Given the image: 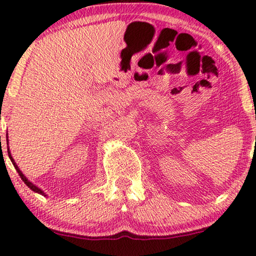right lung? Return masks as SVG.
<instances>
[{"instance_id": "add662e5", "label": "right lung", "mask_w": 256, "mask_h": 256, "mask_svg": "<svg viewBox=\"0 0 256 256\" xmlns=\"http://www.w3.org/2000/svg\"><path fill=\"white\" fill-rule=\"evenodd\" d=\"M6 143H8V134H6ZM8 154H9V158H10V160H11V162H12V165L14 166V168H16V171L18 172V174H20V176L22 178V180H23L24 181V182H25V184H26V186L30 188V190H32L33 192H38V194H40V195H44V196H46V194H45V192H44V190H40V188H38V187H36V184H33L32 182H31V181H30V180H28L26 179V176H24V174L23 173H22L20 172V168H18V166H17V164H16V162H14V158H12V156H11V154H10V150L8 149Z\"/></svg>"}]
</instances>
